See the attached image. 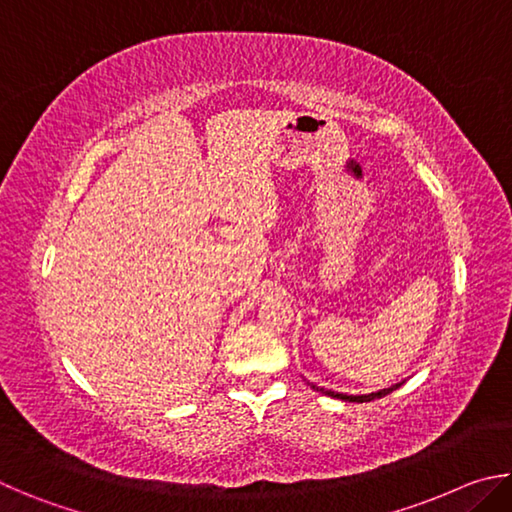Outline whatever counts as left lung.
<instances>
[{
    "mask_svg": "<svg viewBox=\"0 0 512 512\" xmlns=\"http://www.w3.org/2000/svg\"><path fill=\"white\" fill-rule=\"evenodd\" d=\"M397 386H400V384H395V386H391V388H384V391L370 393V395H345V393L325 391V388H320V386H314V384H311V388H314V391H318V393H325V395H329V397H336V400H345V402H372V400H377V397H384V395H388V393H393Z\"/></svg>",
    "mask_w": 512,
    "mask_h": 512,
    "instance_id": "obj_1",
    "label": "left lung"
}]
</instances>
